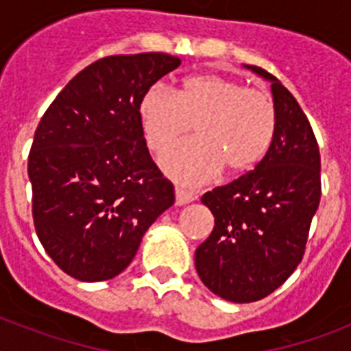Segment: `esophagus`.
Wrapping results in <instances>:
<instances>
[{
  "mask_svg": "<svg viewBox=\"0 0 351 351\" xmlns=\"http://www.w3.org/2000/svg\"><path fill=\"white\" fill-rule=\"evenodd\" d=\"M195 200V195L191 191H186L182 188H176V206H186Z\"/></svg>",
  "mask_w": 351,
  "mask_h": 351,
  "instance_id": "34e87169",
  "label": "esophagus"
}]
</instances>
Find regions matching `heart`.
Here are the masks:
<instances>
[{"instance_id":"b5f03b06","label":"heart","mask_w":351,"mask_h":351,"mask_svg":"<svg viewBox=\"0 0 351 351\" xmlns=\"http://www.w3.org/2000/svg\"><path fill=\"white\" fill-rule=\"evenodd\" d=\"M147 145L161 153L197 125V141L170 149L160 160L169 178L182 184H204L226 167L241 173L265 156L276 132L271 95L239 80L204 73L182 82L179 93L154 84L138 104Z\"/></svg>"}]
</instances>
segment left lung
I'll return each mask as SVG.
<instances>
[{
    "label": "left lung",
    "mask_w": 351,
    "mask_h": 351,
    "mask_svg": "<svg viewBox=\"0 0 351 351\" xmlns=\"http://www.w3.org/2000/svg\"><path fill=\"white\" fill-rule=\"evenodd\" d=\"M244 66L271 82L274 137L255 170L204 195L214 228L195 251L202 283L239 304L267 297L295 271L322 195L320 151L306 114L274 75Z\"/></svg>",
    "instance_id": "8db88e82"
}]
</instances>
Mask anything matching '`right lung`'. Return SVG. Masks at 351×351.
Instances as JSON below:
<instances>
[{
	"instance_id": "1",
	"label": "right lung",
	"mask_w": 351,
	"mask_h": 351,
	"mask_svg": "<svg viewBox=\"0 0 351 351\" xmlns=\"http://www.w3.org/2000/svg\"><path fill=\"white\" fill-rule=\"evenodd\" d=\"M179 64L163 52L108 56L77 73L40 119L27 160L33 221L47 255L75 280L121 274L176 200L147 151L138 104Z\"/></svg>"
}]
</instances>
